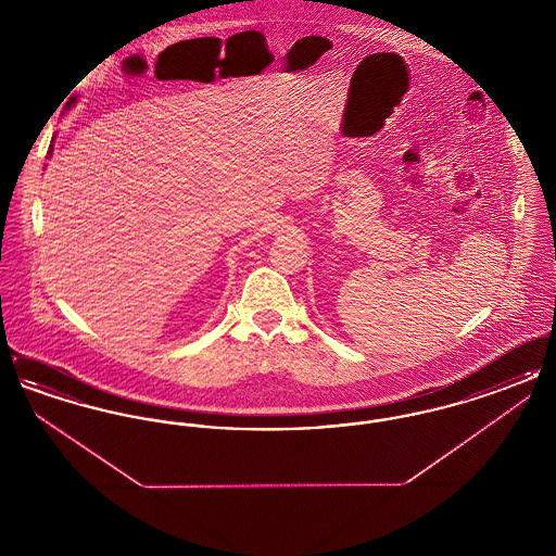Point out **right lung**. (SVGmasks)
Returning <instances> with one entry per match:
<instances>
[{
	"instance_id": "1",
	"label": "right lung",
	"mask_w": 556,
	"mask_h": 556,
	"mask_svg": "<svg viewBox=\"0 0 556 556\" xmlns=\"http://www.w3.org/2000/svg\"><path fill=\"white\" fill-rule=\"evenodd\" d=\"M71 102H75V100H71ZM52 150H53V148H52V146H50V150H48V154H52Z\"/></svg>"
}]
</instances>
